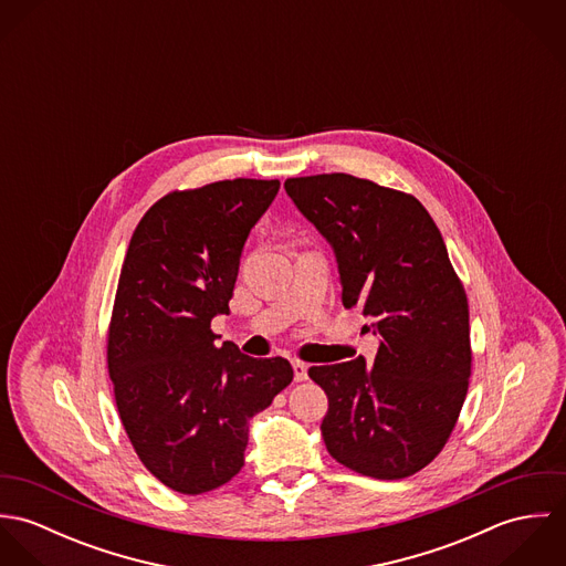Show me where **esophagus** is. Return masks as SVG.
Here are the masks:
<instances>
[{
	"label": "esophagus",
	"instance_id": "1",
	"mask_svg": "<svg viewBox=\"0 0 566 566\" xmlns=\"http://www.w3.org/2000/svg\"><path fill=\"white\" fill-rule=\"evenodd\" d=\"M292 368H294V379H296V381H305V379H307L310 366H307L305 361H292Z\"/></svg>",
	"mask_w": 566,
	"mask_h": 566
}]
</instances>
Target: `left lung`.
Here are the masks:
<instances>
[{
	"label": "left lung",
	"instance_id": "1",
	"mask_svg": "<svg viewBox=\"0 0 566 566\" xmlns=\"http://www.w3.org/2000/svg\"><path fill=\"white\" fill-rule=\"evenodd\" d=\"M285 191L333 248L344 307L379 337L373 366L310 368L328 397L326 451L366 478H409L447 444L471 377L469 303L444 240L413 196L373 180L318 174Z\"/></svg>",
	"mask_w": 566,
	"mask_h": 566
}]
</instances>
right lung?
I'll use <instances>...</instances> for the list:
<instances>
[{
  "instance_id": "1",
  "label": "right lung",
  "mask_w": 566,
  "mask_h": 566,
  "mask_svg": "<svg viewBox=\"0 0 566 566\" xmlns=\"http://www.w3.org/2000/svg\"><path fill=\"white\" fill-rule=\"evenodd\" d=\"M279 180L235 178L174 191L128 245L108 328V375L124 429L161 484L202 494L243 467L250 418L292 384L283 357L216 344L243 243Z\"/></svg>"
}]
</instances>
